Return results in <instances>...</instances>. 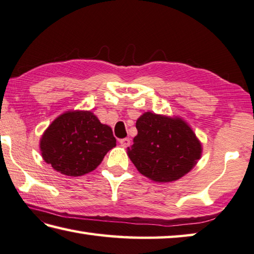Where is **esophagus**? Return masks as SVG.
Listing matches in <instances>:
<instances>
[{
  "mask_svg": "<svg viewBox=\"0 0 254 254\" xmlns=\"http://www.w3.org/2000/svg\"><path fill=\"white\" fill-rule=\"evenodd\" d=\"M120 143H121L122 146H128V145H130V143H131V140L128 139V137H126V139L120 140Z\"/></svg>",
  "mask_w": 254,
  "mask_h": 254,
  "instance_id": "1",
  "label": "esophagus"
}]
</instances>
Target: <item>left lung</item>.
I'll return each mask as SVG.
<instances>
[{
	"label": "left lung",
	"mask_w": 254,
	"mask_h": 254,
	"mask_svg": "<svg viewBox=\"0 0 254 254\" xmlns=\"http://www.w3.org/2000/svg\"><path fill=\"white\" fill-rule=\"evenodd\" d=\"M135 127L137 134L127 155L137 171L152 181H177L201 158V142L182 118L145 112Z\"/></svg>",
	"instance_id": "8db88e82"
}]
</instances>
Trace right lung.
<instances>
[{
    "label": "right lung",
    "mask_w": 254,
    "mask_h": 254,
    "mask_svg": "<svg viewBox=\"0 0 254 254\" xmlns=\"http://www.w3.org/2000/svg\"><path fill=\"white\" fill-rule=\"evenodd\" d=\"M117 145L112 128L91 111H66L54 120L40 140L43 160L55 171L81 177L99 167Z\"/></svg>",
    "instance_id": "obj_1"
}]
</instances>
